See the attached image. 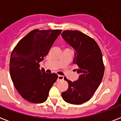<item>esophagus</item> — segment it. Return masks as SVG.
<instances>
[{
    "mask_svg": "<svg viewBox=\"0 0 121 121\" xmlns=\"http://www.w3.org/2000/svg\"><path fill=\"white\" fill-rule=\"evenodd\" d=\"M64 79V77L62 75H58V80H57V82H60L61 80H63Z\"/></svg>",
    "mask_w": 121,
    "mask_h": 121,
    "instance_id": "esophagus-1",
    "label": "esophagus"
}]
</instances>
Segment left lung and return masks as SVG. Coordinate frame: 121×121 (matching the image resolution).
I'll return each mask as SVG.
<instances>
[{"mask_svg": "<svg viewBox=\"0 0 121 121\" xmlns=\"http://www.w3.org/2000/svg\"><path fill=\"white\" fill-rule=\"evenodd\" d=\"M61 36L75 49L73 63L78 66L80 75L75 82L65 78L68 88L61 96L68 103L82 104L91 99L101 83L104 73L102 54L95 41L80 31H64Z\"/></svg>", "mask_w": 121, "mask_h": 121, "instance_id": "8db88e82", "label": "left lung"}]
</instances>
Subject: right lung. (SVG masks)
<instances>
[{"instance_id": "add662e5", "label": "right lung", "mask_w": 121, "mask_h": 121, "mask_svg": "<svg viewBox=\"0 0 121 121\" xmlns=\"http://www.w3.org/2000/svg\"><path fill=\"white\" fill-rule=\"evenodd\" d=\"M61 30L31 31L19 41L10 55V77L16 90L32 103L47 100L51 86L56 81L55 73H46L39 63L48 55Z\"/></svg>"}]
</instances>
